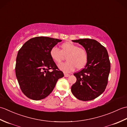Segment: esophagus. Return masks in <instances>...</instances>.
Here are the masks:
<instances>
[{"label": "esophagus", "mask_w": 127, "mask_h": 127, "mask_svg": "<svg viewBox=\"0 0 127 127\" xmlns=\"http://www.w3.org/2000/svg\"><path fill=\"white\" fill-rule=\"evenodd\" d=\"M69 76H70V74L64 73V76H65V77H69Z\"/></svg>", "instance_id": "obj_1"}]
</instances>
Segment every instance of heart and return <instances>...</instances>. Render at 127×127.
Returning a JSON list of instances; mask_svg holds the SVG:
<instances>
[{
  "label": "heart",
  "instance_id": "1",
  "mask_svg": "<svg viewBox=\"0 0 127 127\" xmlns=\"http://www.w3.org/2000/svg\"><path fill=\"white\" fill-rule=\"evenodd\" d=\"M50 55L52 60L57 63L63 59L66 56L67 61L58 65V68L65 72H71L75 68L82 69L87 63L88 54L83 47H78L76 44L70 42H66L60 46V50L57 47H53L50 51Z\"/></svg>",
  "mask_w": 127,
  "mask_h": 127
}]
</instances>
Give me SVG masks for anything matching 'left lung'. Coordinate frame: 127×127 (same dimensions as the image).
<instances>
[{"mask_svg":"<svg viewBox=\"0 0 127 127\" xmlns=\"http://www.w3.org/2000/svg\"><path fill=\"white\" fill-rule=\"evenodd\" d=\"M85 48L88 54L86 66L74 74L76 81L71 86L74 95L82 101L94 99L104 92L110 71L109 55L105 47L95 40H72Z\"/></svg>","mask_w":127,"mask_h":127,"instance_id":"8db88e82","label":"left lung"}]
</instances>
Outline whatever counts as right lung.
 <instances>
[{
  "label": "right lung",
  "mask_w": 127,
  "mask_h": 127,
  "mask_svg": "<svg viewBox=\"0 0 127 127\" xmlns=\"http://www.w3.org/2000/svg\"><path fill=\"white\" fill-rule=\"evenodd\" d=\"M62 41L49 37H33L26 42L16 58V76L21 90L29 99L39 100L52 92L64 76L52 58L51 48ZM52 69V71H50Z\"/></svg>",
  "instance_id": "1"
}]
</instances>
